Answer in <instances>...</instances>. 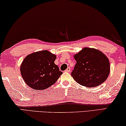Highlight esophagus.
Segmentation results:
<instances>
[{
  "label": "esophagus",
  "instance_id": "esophagus-1",
  "mask_svg": "<svg viewBox=\"0 0 126 126\" xmlns=\"http://www.w3.org/2000/svg\"><path fill=\"white\" fill-rule=\"evenodd\" d=\"M65 72H71L70 68H69V67L67 68L65 70Z\"/></svg>",
  "mask_w": 126,
  "mask_h": 126
}]
</instances>
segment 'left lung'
Segmentation results:
<instances>
[{
    "label": "left lung",
    "mask_w": 126,
    "mask_h": 126,
    "mask_svg": "<svg viewBox=\"0 0 126 126\" xmlns=\"http://www.w3.org/2000/svg\"><path fill=\"white\" fill-rule=\"evenodd\" d=\"M76 61L71 73L79 85L87 87L102 84L108 77L110 68L108 57L99 50L83 47L74 55Z\"/></svg>",
    "instance_id": "1"
}]
</instances>
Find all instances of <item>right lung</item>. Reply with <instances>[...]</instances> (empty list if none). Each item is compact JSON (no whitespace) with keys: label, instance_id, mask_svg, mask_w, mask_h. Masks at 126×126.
Wrapping results in <instances>:
<instances>
[{"label":"right lung","instance_id":"1","mask_svg":"<svg viewBox=\"0 0 126 126\" xmlns=\"http://www.w3.org/2000/svg\"><path fill=\"white\" fill-rule=\"evenodd\" d=\"M56 57L47 50L27 55L20 67L25 83L35 90H44L54 84L63 73L54 63Z\"/></svg>","mask_w":126,"mask_h":126}]
</instances>
